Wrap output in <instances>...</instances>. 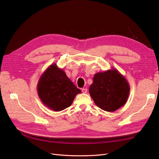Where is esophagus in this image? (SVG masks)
<instances>
[{
  "label": "esophagus",
  "instance_id": "obj_1",
  "mask_svg": "<svg viewBox=\"0 0 159 159\" xmlns=\"http://www.w3.org/2000/svg\"><path fill=\"white\" fill-rule=\"evenodd\" d=\"M81 91H82V93H86L88 92V89L87 88H82L81 89Z\"/></svg>",
  "mask_w": 159,
  "mask_h": 159
}]
</instances>
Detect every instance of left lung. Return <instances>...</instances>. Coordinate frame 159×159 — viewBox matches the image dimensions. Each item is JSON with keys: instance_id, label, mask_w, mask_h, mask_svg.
<instances>
[{"instance_id": "1", "label": "left lung", "mask_w": 159, "mask_h": 159, "mask_svg": "<svg viewBox=\"0 0 159 159\" xmlns=\"http://www.w3.org/2000/svg\"><path fill=\"white\" fill-rule=\"evenodd\" d=\"M89 94L95 105L108 112H113L126 103L130 85L123 74L115 68L94 75Z\"/></svg>"}]
</instances>
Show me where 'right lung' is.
<instances>
[{
  "label": "right lung",
  "instance_id": "1",
  "mask_svg": "<svg viewBox=\"0 0 159 159\" xmlns=\"http://www.w3.org/2000/svg\"><path fill=\"white\" fill-rule=\"evenodd\" d=\"M38 95L42 103L54 111L70 107L81 93L63 69L52 64L41 74L37 84Z\"/></svg>",
  "mask_w": 159,
  "mask_h": 159
}]
</instances>
